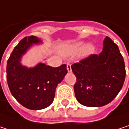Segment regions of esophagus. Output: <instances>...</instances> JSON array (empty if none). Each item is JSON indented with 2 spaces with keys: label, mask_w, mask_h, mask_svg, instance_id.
I'll list each match as a JSON object with an SVG mask.
<instances>
[{
  "label": "esophagus",
  "mask_w": 129,
  "mask_h": 129,
  "mask_svg": "<svg viewBox=\"0 0 129 129\" xmlns=\"http://www.w3.org/2000/svg\"><path fill=\"white\" fill-rule=\"evenodd\" d=\"M71 65H72V64H71L70 62H68V63L67 64V70H68V72H69V73H71V72H72Z\"/></svg>",
  "instance_id": "34e87169"
}]
</instances>
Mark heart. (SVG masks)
<instances>
[{
	"label": "heart",
	"mask_w": 129,
	"mask_h": 129,
	"mask_svg": "<svg viewBox=\"0 0 129 129\" xmlns=\"http://www.w3.org/2000/svg\"><path fill=\"white\" fill-rule=\"evenodd\" d=\"M84 43L83 42H78L76 44H75L74 45H73L67 52L66 53L67 55H74L78 53H79L83 48H84ZM94 51V46L91 44H88L85 47L83 50H82V56L85 57L88 56L91 54H92Z\"/></svg>",
	"instance_id": "1"
}]
</instances>
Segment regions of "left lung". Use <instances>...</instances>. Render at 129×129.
Masks as SVG:
<instances>
[{"mask_svg":"<svg viewBox=\"0 0 129 129\" xmlns=\"http://www.w3.org/2000/svg\"><path fill=\"white\" fill-rule=\"evenodd\" d=\"M71 68L76 77V98L86 107H99L110 103L122 89L125 78L123 57L107 36L100 54L90 55Z\"/></svg>","mask_w":129,"mask_h":129,"instance_id":"1","label":"left lung"}]
</instances>
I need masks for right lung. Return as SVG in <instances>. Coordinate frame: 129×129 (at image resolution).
Returning <instances> with one entry per match:
<instances>
[{"label":"right lung","instance_id":"add662e5","mask_svg":"<svg viewBox=\"0 0 129 129\" xmlns=\"http://www.w3.org/2000/svg\"><path fill=\"white\" fill-rule=\"evenodd\" d=\"M35 36L22 39L11 53L7 64V80L12 95L29 110H42L50 106L56 86L67 73V65L51 67L40 62L34 67L22 66L21 59L33 44H41Z\"/></svg>","mask_w":129,"mask_h":129}]
</instances>
